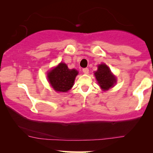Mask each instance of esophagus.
Listing matches in <instances>:
<instances>
[{"label": "esophagus", "instance_id": "esophagus-1", "mask_svg": "<svg viewBox=\"0 0 153 153\" xmlns=\"http://www.w3.org/2000/svg\"><path fill=\"white\" fill-rule=\"evenodd\" d=\"M82 72H83L85 74H88V73H89V69L88 68H83V69H82Z\"/></svg>", "mask_w": 153, "mask_h": 153}]
</instances>
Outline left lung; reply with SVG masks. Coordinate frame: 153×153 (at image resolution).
I'll return each mask as SVG.
<instances>
[{"label":"left lung","instance_id":"obj_1","mask_svg":"<svg viewBox=\"0 0 153 153\" xmlns=\"http://www.w3.org/2000/svg\"><path fill=\"white\" fill-rule=\"evenodd\" d=\"M94 75L99 86L103 91H108L111 88L114 86L117 82L116 77L112 74L109 68L104 63L99 65L98 70L95 72Z\"/></svg>","mask_w":153,"mask_h":153}]
</instances>
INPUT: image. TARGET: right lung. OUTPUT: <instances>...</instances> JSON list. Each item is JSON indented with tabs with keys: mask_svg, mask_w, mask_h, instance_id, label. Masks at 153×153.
<instances>
[{
	"mask_svg": "<svg viewBox=\"0 0 153 153\" xmlns=\"http://www.w3.org/2000/svg\"><path fill=\"white\" fill-rule=\"evenodd\" d=\"M78 72L69 69L64 62H60L47 73V78L51 86L57 92H67L73 87Z\"/></svg>",
	"mask_w": 153,
	"mask_h": 153,
	"instance_id": "add662e5",
	"label": "right lung"
}]
</instances>
